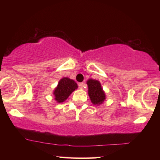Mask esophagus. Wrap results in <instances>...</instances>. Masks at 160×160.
Masks as SVG:
<instances>
[{"label":"esophagus","instance_id":"obj_1","mask_svg":"<svg viewBox=\"0 0 160 160\" xmlns=\"http://www.w3.org/2000/svg\"><path fill=\"white\" fill-rule=\"evenodd\" d=\"M78 86H79V88H80V89H82L83 88V83L82 82H80V83H79L78 84Z\"/></svg>","mask_w":160,"mask_h":160}]
</instances>
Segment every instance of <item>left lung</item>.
<instances>
[{
	"label": "left lung",
	"mask_w": 160,
	"mask_h": 160,
	"mask_svg": "<svg viewBox=\"0 0 160 160\" xmlns=\"http://www.w3.org/2000/svg\"><path fill=\"white\" fill-rule=\"evenodd\" d=\"M87 85L88 87V95L92 103L97 106L103 104L106 99V94L99 81L91 78L87 81Z\"/></svg>",
	"instance_id": "1"
}]
</instances>
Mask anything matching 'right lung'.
Instances as JSON below:
<instances>
[{
	"label": "right lung",
	"instance_id": "right-lung-1",
	"mask_svg": "<svg viewBox=\"0 0 160 160\" xmlns=\"http://www.w3.org/2000/svg\"><path fill=\"white\" fill-rule=\"evenodd\" d=\"M77 88V83L73 80L67 77L61 78L53 92L54 99L58 103L63 102Z\"/></svg>",
	"mask_w": 160,
	"mask_h": 160
}]
</instances>
